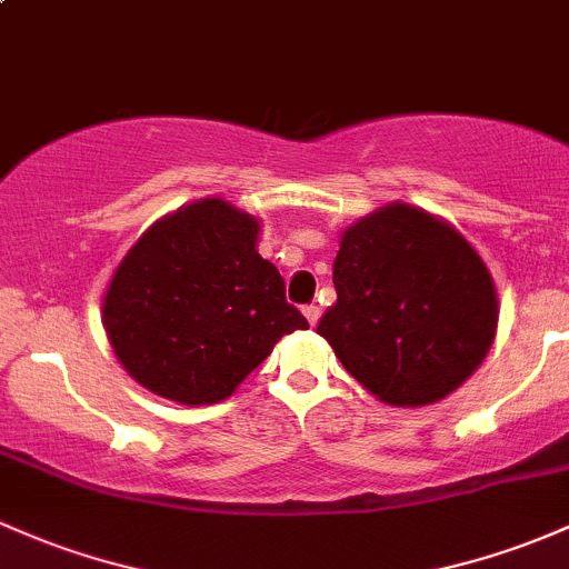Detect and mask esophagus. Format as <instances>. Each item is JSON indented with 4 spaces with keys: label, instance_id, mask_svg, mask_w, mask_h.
<instances>
[{
    "label": "esophagus",
    "instance_id": "34e87169",
    "mask_svg": "<svg viewBox=\"0 0 569 569\" xmlns=\"http://www.w3.org/2000/svg\"><path fill=\"white\" fill-rule=\"evenodd\" d=\"M303 317H307L309 326L315 328L317 322H320V307H315V303H309V307H303Z\"/></svg>",
    "mask_w": 569,
    "mask_h": 569
}]
</instances>
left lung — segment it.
I'll use <instances>...</instances> for the list:
<instances>
[{"label":"left lung","mask_w":569,"mask_h":569,"mask_svg":"<svg viewBox=\"0 0 569 569\" xmlns=\"http://www.w3.org/2000/svg\"><path fill=\"white\" fill-rule=\"evenodd\" d=\"M333 287L317 333L382 405L442 401L478 371L497 336L486 262L448 219L401 200L341 233Z\"/></svg>","instance_id":"left-lung-1"}]
</instances>
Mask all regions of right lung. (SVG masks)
<instances>
[{"mask_svg":"<svg viewBox=\"0 0 569 569\" xmlns=\"http://www.w3.org/2000/svg\"><path fill=\"white\" fill-rule=\"evenodd\" d=\"M258 236V217L203 198L132 243L102 296V328L132 380L179 405H217L282 336L309 328Z\"/></svg>","mask_w":569,"mask_h":569,"instance_id":"add662e5","label":"right lung"}]
</instances>
